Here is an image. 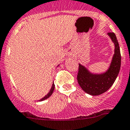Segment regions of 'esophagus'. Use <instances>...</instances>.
<instances>
[{"instance_id":"1","label":"esophagus","mask_w":130,"mask_h":130,"mask_svg":"<svg viewBox=\"0 0 130 130\" xmlns=\"http://www.w3.org/2000/svg\"><path fill=\"white\" fill-rule=\"evenodd\" d=\"M73 51L72 49L69 48L67 50V55H69V56H71V55H73Z\"/></svg>"}]
</instances>
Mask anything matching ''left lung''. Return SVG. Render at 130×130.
<instances>
[{
  "mask_svg": "<svg viewBox=\"0 0 130 130\" xmlns=\"http://www.w3.org/2000/svg\"><path fill=\"white\" fill-rule=\"evenodd\" d=\"M108 35L115 45L114 54L108 69L104 73L93 74L83 65H78V85L85 92L90 95H100L107 91L114 84L120 69L121 54L117 38L114 32H109Z\"/></svg>",
  "mask_w": 130,
  "mask_h": 130,
  "instance_id": "1",
  "label": "left lung"
}]
</instances>
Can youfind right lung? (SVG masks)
<instances>
[{"mask_svg":"<svg viewBox=\"0 0 130 130\" xmlns=\"http://www.w3.org/2000/svg\"><path fill=\"white\" fill-rule=\"evenodd\" d=\"M58 66H59V65H58ZM58 66H57V67H58ZM54 89H55V85H54V83H53V85H52V88H51V89H50V92H48V94H47V95L43 97V98H42V99H40V100H39V101H43V100H45V99H48L49 97H50V96L52 95V94H53V90H54Z\"/></svg>","mask_w":130,"mask_h":130,"instance_id":"add662e5","label":"right lung"}]
</instances>
